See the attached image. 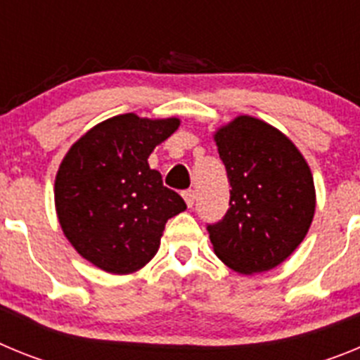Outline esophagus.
<instances>
[{"instance_id": "esophagus-1", "label": "esophagus", "mask_w": 360, "mask_h": 360, "mask_svg": "<svg viewBox=\"0 0 360 360\" xmlns=\"http://www.w3.org/2000/svg\"><path fill=\"white\" fill-rule=\"evenodd\" d=\"M182 196H184V200H186L187 207H193V205H195V198H196V196H195V191H193V189L184 191Z\"/></svg>"}]
</instances>
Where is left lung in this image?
Returning <instances> with one entry per match:
<instances>
[{"label": "left lung", "mask_w": 360, "mask_h": 360, "mask_svg": "<svg viewBox=\"0 0 360 360\" xmlns=\"http://www.w3.org/2000/svg\"><path fill=\"white\" fill-rule=\"evenodd\" d=\"M231 184L229 211L207 225L216 256L240 274L283 263L304 240L316 187L304 157L274 126L240 115L214 133Z\"/></svg>", "instance_id": "obj_1"}]
</instances>
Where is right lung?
Instances as JSON below:
<instances>
[{
  "label": "right lung",
  "mask_w": 360,
  "mask_h": 360,
  "mask_svg": "<svg viewBox=\"0 0 360 360\" xmlns=\"http://www.w3.org/2000/svg\"><path fill=\"white\" fill-rule=\"evenodd\" d=\"M180 119L111 117L79 139L56 176V211L66 240L110 274H131L151 262L167 219L186 211L182 196L162 184L149 155Z\"/></svg>",
  "instance_id": "obj_1"
}]
</instances>
